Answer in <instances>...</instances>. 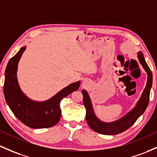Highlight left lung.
<instances>
[{"label":"left lung","instance_id":"1","mask_svg":"<svg viewBox=\"0 0 157 157\" xmlns=\"http://www.w3.org/2000/svg\"><path fill=\"white\" fill-rule=\"evenodd\" d=\"M138 58H139V63H141L147 74V85L135 108L121 119L113 123H104V122L101 121L94 115L91 100L86 91H82V96H83V105L86 110V121L89 126L94 131L104 134V135H115V134L121 133L130 128L136 121L139 117L145 111L149 103L150 92L152 86L153 76L152 72L144 60L142 53L139 52Z\"/></svg>","mask_w":157,"mask_h":157}]
</instances>
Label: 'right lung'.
I'll return each instance as SVG.
<instances>
[{"label":"right lung","mask_w":157,"mask_h":157,"mask_svg":"<svg viewBox=\"0 0 157 157\" xmlns=\"http://www.w3.org/2000/svg\"><path fill=\"white\" fill-rule=\"evenodd\" d=\"M25 50L26 47L21 48L10 59L5 71L3 93L6 104L15 116L26 126L34 129L53 127L59 122L61 117L59 106L61 100L77 91L80 82L70 84L44 102L31 101L20 89L16 76L18 62Z\"/></svg>","instance_id":"right-lung-1"}]
</instances>
